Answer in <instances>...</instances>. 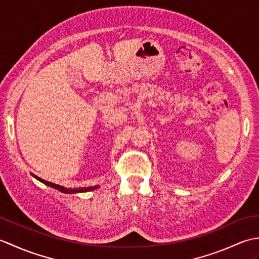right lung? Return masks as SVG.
<instances>
[{"label": "right lung", "instance_id": "add662e5", "mask_svg": "<svg viewBox=\"0 0 259 259\" xmlns=\"http://www.w3.org/2000/svg\"><path fill=\"white\" fill-rule=\"evenodd\" d=\"M33 177L35 179H37L38 181H41L47 186H50L54 189H58L61 192H64V194H75V192H85V191H91V190H95L97 188H99V186H93V187H85V188H65L63 186H60V185H56L53 183H50V181H47L45 179H42L40 177H36V176L33 175Z\"/></svg>", "mask_w": 259, "mask_h": 259}]
</instances>
